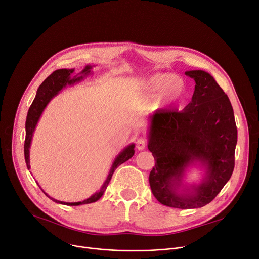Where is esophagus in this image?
I'll use <instances>...</instances> for the list:
<instances>
[{"mask_svg": "<svg viewBox=\"0 0 259 259\" xmlns=\"http://www.w3.org/2000/svg\"><path fill=\"white\" fill-rule=\"evenodd\" d=\"M137 147H138L139 150L145 149V147H146V140H144V139L138 140L137 141Z\"/></svg>", "mask_w": 259, "mask_h": 259, "instance_id": "34e87169", "label": "esophagus"}]
</instances>
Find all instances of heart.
Instances as JSON below:
<instances>
[{
  "instance_id": "obj_1",
  "label": "heart",
  "mask_w": 259,
  "mask_h": 259,
  "mask_svg": "<svg viewBox=\"0 0 259 259\" xmlns=\"http://www.w3.org/2000/svg\"><path fill=\"white\" fill-rule=\"evenodd\" d=\"M187 85L182 77L170 73H155L142 83L143 97L147 100L155 99L161 107L182 103Z\"/></svg>"
}]
</instances>
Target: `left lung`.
I'll return each mask as SVG.
<instances>
[{
  "label": "left lung",
  "mask_w": 259,
  "mask_h": 259,
  "mask_svg": "<svg viewBox=\"0 0 259 259\" xmlns=\"http://www.w3.org/2000/svg\"><path fill=\"white\" fill-rule=\"evenodd\" d=\"M196 82L182 111L161 110L150 116L148 149L155 165L149 175L153 196L163 205L198 208L208 204L230 180L235 165L237 127L228 95L207 72L187 71ZM206 175L199 185L184 186L188 166Z\"/></svg>",
  "instance_id": "8db88e82"
}]
</instances>
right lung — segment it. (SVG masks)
<instances>
[{
    "label": "right lung",
    "mask_w": 259,
    "mask_h": 259,
    "mask_svg": "<svg viewBox=\"0 0 259 259\" xmlns=\"http://www.w3.org/2000/svg\"><path fill=\"white\" fill-rule=\"evenodd\" d=\"M92 70V65H85L84 69L79 73V75L72 76L74 73V69L72 70H67V69H61L53 72L46 80H44L40 87L38 88V91L36 94L35 99L28 110L27 117H26V122H25V130H26V137H25V143H24V156H25V162L26 166L29 169L30 165H29V148H30V143L32 139V134L35 132L37 123L40 119V116L42 114L43 110L46 109V107L49 105L51 100L56 96L58 95L59 92L62 89H64L66 85H72L74 83H77L81 81L84 77L91 74ZM134 154V144H130L127 147L123 148L115 157V160L111 166V169L109 171V175L106 179V181L104 182L102 188H100L98 192L93 194L91 197L79 202H63L56 200L52 197H50L44 190L41 188L42 192L46 194L51 200H53L56 203L59 204H64V205H70V206H77V205H81V204H89V203H93V202H96L97 200L100 199L105 193V190L107 189V186L109 182L111 181V178L113 176L114 171L116 168L121 165L122 163H125L129 159L133 156Z\"/></svg>",
    "instance_id": "add662e5"
}]
</instances>
